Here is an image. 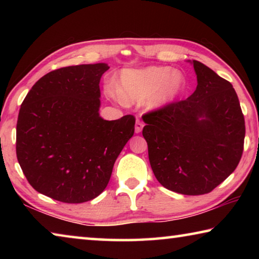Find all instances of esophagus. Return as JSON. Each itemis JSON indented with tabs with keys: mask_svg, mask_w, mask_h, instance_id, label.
<instances>
[{
	"mask_svg": "<svg viewBox=\"0 0 259 259\" xmlns=\"http://www.w3.org/2000/svg\"><path fill=\"white\" fill-rule=\"evenodd\" d=\"M143 128H144V123L138 119L137 121H136V124H135V133L139 134L140 131L143 130Z\"/></svg>",
	"mask_w": 259,
	"mask_h": 259,
	"instance_id": "esophagus-1",
	"label": "esophagus"
}]
</instances>
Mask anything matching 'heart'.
Returning a JSON list of instances; mask_svg holds the SVG:
<instances>
[{"label":"heart","mask_w":259,"mask_h":259,"mask_svg":"<svg viewBox=\"0 0 259 259\" xmlns=\"http://www.w3.org/2000/svg\"><path fill=\"white\" fill-rule=\"evenodd\" d=\"M186 81L181 72L168 66L143 69H124L121 73L119 91L107 87L111 97L134 104L148 99L151 108H160L172 103L185 89Z\"/></svg>","instance_id":"heart-1"}]
</instances>
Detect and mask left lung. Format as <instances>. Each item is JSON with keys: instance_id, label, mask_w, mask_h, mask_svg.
Wrapping results in <instances>:
<instances>
[{"instance_id": "left-lung-1", "label": "left lung", "mask_w": 259, "mask_h": 259, "mask_svg": "<svg viewBox=\"0 0 259 259\" xmlns=\"http://www.w3.org/2000/svg\"><path fill=\"white\" fill-rule=\"evenodd\" d=\"M194 93L143 115L148 159L162 186L185 195L211 192L243 152L244 117L233 85L198 60Z\"/></svg>"}]
</instances>
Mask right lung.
<instances>
[{
  "instance_id": "1",
  "label": "right lung",
  "mask_w": 259,
  "mask_h": 259,
  "mask_svg": "<svg viewBox=\"0 0 259 259\" xmlns=\"http://www.w3.org/2000/svg\"><path fill=\"white\" fill-rule=\"evenodd\" d=\"M107 64L55 69L29 90L17 121V159L34 190L65 203L90 201L106 188L136 119L99 116V82Z\"/></svg>"
}]
</instances>
